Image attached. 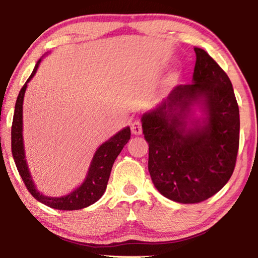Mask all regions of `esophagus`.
Here are the masks:
<instances>
[{"instance_id": "esophagus-1", "label": "esophagus", "mask_w": 258, "mask_h": 258, "mask_svg": "<svg viewBox=\"0 0 258 258\" xmlns=\"http://www.w3.org/2000/svg\"><path fill=\"white\" fill-rule=\"evenodd\" d=\"M131 131L134 135H140L142 134V124L140 120H134L132 124H131Z\"/></svg>"}]
</instances>
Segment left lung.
I'll return each instance as SVG.
<instances>
[{
  "label": "left lung",
  "mask_w": 258,
  "mask_h": 258,
  "mask_svg": "<svg viewBox=\"0 0 258 258\" xmlns=\"http://www.w3.org/2000/svg\"><path fill=\"white\" fill-rule=\"evenodd\" d=\"M195 52L194 83L176 86L141 118L151 180L164 197L181 204L217 194L232 175L239 149L232 83L206 51L195 47ZM194 105L201 107L204 117L187 122Z\"/></svg>",
  "instance_id": "obj_1"
}]
</instances>
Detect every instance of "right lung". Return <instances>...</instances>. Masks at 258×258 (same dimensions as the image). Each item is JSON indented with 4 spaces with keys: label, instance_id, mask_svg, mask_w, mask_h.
<instances>
[{
    "label": "right lung",
    "instance_id": "add662e5",
    "mask_svg": "<svg viewBox=\"0 0 258 258\" xmlns=\"http://www.w3.org/2000/svg\"><path fill=\"white\" fill-rule=\"evenodd\" d=\"M41 60L42 59L38 60L37 63L35 64L32 75L21 87L18 98H17L11 127L12 156H14L17 169H18L26 187L35 199L46 205V206L60 209V211H77V209L90 206L102 197L104 191H106L112 165L115 163L117 156L120 154L124 146L131 139V130L130 127L123 128L98 148L92 161H91L89 172H87L84 182L69 195L62 196V197H47V196L37 191L25 159L23 140V103L26 89H27V83L36 74Z\"/></svg>",
    "mask_w": 258,
    "mask_h": 258
}]
</instances>
